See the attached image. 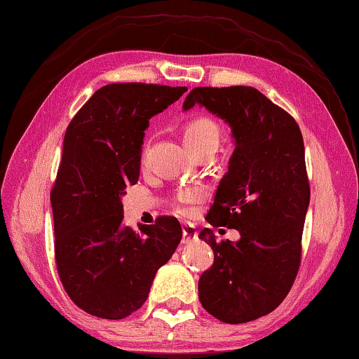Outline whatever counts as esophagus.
<instances>
[{
  "instance_id": "esophagus-1",
  "label": "esophagus",
  "mask_w": 359,
  "mask_h": 359,
  "mask_svg": "<svg viewBox=\"0 0 359 359\" xmlns=\"http://www.w3.org/2000/svg\"><path fill=\"white\" fill-rule=\"evenodd\" d=\"M182 236H184V239H182L184 244H191V242L198 239V231L196 228L191 226V224H184V228H182Z\"/></svg>"
}]
</instances>
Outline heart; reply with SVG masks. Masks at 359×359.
Segmentation results:
<instances>
[{"mask_svg": "<svg viewBox=\"0 0 359 359\" xmlns=\"http://www.w3.org/2000/svg\"><path fill=\"white\" fill-rule=\"evenodd\" d=\"M218 139H220V128L212 118L194 117L184 126V142L191 151L205 145H218ZM194 196L196 194L193 191H187L182 199L190 201Z\"/></svg>", "mask_w": 359, "mask_h": 359, "instance_id": "1", "label": "heart"}]
</instances>
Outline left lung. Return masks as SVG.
<instances>
[{
    "label": "left lung",
    "instance_id": "8db88e82",
    "mask_svg": "<svg viewBox=\"0 0 359 359\" xmlns=\"http://www.w3.org/2000/svg\"><path fill=\"white\" fill-rule=\"evenodd\" d=\"M205 107L229 125L234 151L215 191L208 220L239 231V241L199 238L214 264L199 278V301L223 323H247L280 306L301 263L311 201L304 141L296 120L253 87H198L184 111Z\"/></svg>",
    "mask_w": 359,
    "mask_h": 359
}]
</instances>
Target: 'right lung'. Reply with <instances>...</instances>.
I'll return each instance as SVG.
<instances>
[{"instance_id": "obj_1", "label": "right lung", "mask_w": 359, "mask_h": 359, "mask_svg": "<svg viewBox=\"0 0 359 359\" xmlns=\"http://www.w3.org/2000/svg\"><path fill=\"white\" fill-rule=\"evenodd\" d=\"M187 87L111 83L82 106L66 130L50 201L55 261L66 293L90 315L121 320L149 297L158 269L180 244L177 218L123 224L121 198L141 172L149 120Z\"/></svg>"}]
</instances>
